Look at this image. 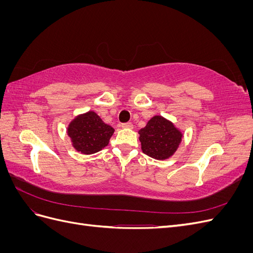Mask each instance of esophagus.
I'll return each mask as SVG.
<instances>
[{"label": "esophagus", "mask_w": 253, "mask_h": 253, "mask_svg": "<svg viewBox=\"0 0 253 253\" xmlns=\"http://www.w3.org/2000/svg\"><path fill=\"white\" fill-rule=\"evenodd\" d=\"M121 127H124V128H133V125L131 124V122H126V124H122L121 125Z\"/></svg>", "instance_id": "esophagus-1"}]
</instances>
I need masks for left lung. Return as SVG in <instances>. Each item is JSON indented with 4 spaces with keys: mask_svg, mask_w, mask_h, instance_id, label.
<instances>
[{
    "mask_svg": "<svg viewBox=\"0 0 253 253\" xmlns=\"http://www.w3.org/2000/svg\"><path fill=\"white\" fill-rule=\"evenodd\" d=\"M138 133L142 152L158 160L172 156L177 150L182 137L172 122L162 116L151 118Z\"/></svg>",
    "mask_w": 253,
    "mask_h": 253,
    "instance_id": "obj_1",
    "label": "left lung"
}]
</instances>
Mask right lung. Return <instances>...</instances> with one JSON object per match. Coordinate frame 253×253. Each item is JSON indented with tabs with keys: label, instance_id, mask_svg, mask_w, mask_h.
I'll list each match as a JSON object with an SVG mask.
<instances>
[{
	"label": "right lung",
	"instance_id": "right-lung-1",
	"mask_svg": "<svg viewBox=\"0 0 253 253\" xmlns=\"http://www.w3.org/2000/svg\"><path fill=\"white\" fill-rule=\"evenodd\" d=\"M67 133L76 150L83 154H94L109 144L114 128L90 111L76 117L70 124Z\"/></svg>",
	"mask_w": 253,
	"mask_h": 253
}]
</instances>
